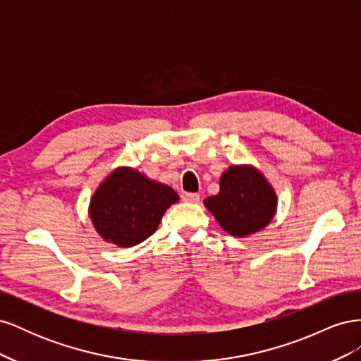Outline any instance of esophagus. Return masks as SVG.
<instances>
[{
  "label": "esophagus",
  "instance_id": "34e87169",
  "mask_svg": "<svg viewBox=\"0 0 361 361\" xmlns=\"http://www.w3.org/2000/svg\"><path fill=\"white\" fill-rule=\"evenodd\" d=\"M182 197L185 202H190V203H195L200 200V195L197 192H183Z\"/></svg>",
  "mask_w": 361,
  "mask_h": 361
}]
</instances>
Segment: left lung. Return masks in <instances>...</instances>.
Wrapping results in <instances>:
<instances>
[{
    "label": "left lung",
    "mask_w": 361,
    "mask_h": 361,
    "mask_svg": "<svg viewBox=\"0 0 361 361\" xmlns=\"http://www.w3.org/2000/svg\"><path fill=\"white\" fill-rule=\"evenodd\" d=\"M220 226L233 236H248L269 224L277 195L264 174L251 166H232L220 178V192L204 199Z\"/></svg>",
    "instance_id": "left-lung-1"
}]
</instances>
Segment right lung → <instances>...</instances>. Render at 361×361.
Returning <instances> with one entry per match:
<instances>
[{"label":"right lung","instance_id":"add662e5","mask_svg":"<svg viewBox=\"0 0 361 361\" xmlns=\"http://www.w3.org/2000/svg\"><path fill=\"white\" fill-rule=\"evenodd\" d=\"M179 195L140 171L116 169L90 200V220L106 243L133 247L155 233L161 218Z\"/></svg>","mask_w":361,"mask_h":361}]
</instances>
